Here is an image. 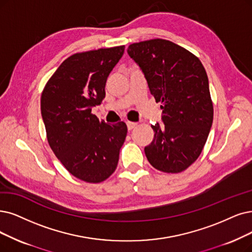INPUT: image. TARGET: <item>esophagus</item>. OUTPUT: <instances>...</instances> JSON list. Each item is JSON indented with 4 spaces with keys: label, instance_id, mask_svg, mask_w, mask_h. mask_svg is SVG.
<instances>
[{
    "label": "esophagus",
    "instance_id": "1",
    "mask_svg": "<svg viewBox=\"0 0 252 252\" xmlns=\"http://www.w3.org/2000/svg\"><path fill=\"white\" fill-rule=\"evenodd\" d=\"M136 123H134V122H127V128H128V130H132L133 128H135L136 127Z\"/></svg>",
    "mask_w": 252,
    "mask_h": 252
}]
</instances>
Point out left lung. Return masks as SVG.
Wrapping results in <instances>:
<instances>
[{
    "mask_svg": "<svg viewBox=\"0 0 252 252\" xmlns=\"http://www.w3.org/2000/svg\"><path fill=\"white\" fill-rule=\"evenodd\" d=\"M127 53L143 70L151 95L162 104L164 126L152 125L147 159L160 172H183L202 153L213 123L206 70L196 56L165 39L132 43Z\"/></svg>",
    "mask_w": 252,
    "mask_h": 252,
    "instance_id": "1",
    "label": "left lung"
}]
</instances>
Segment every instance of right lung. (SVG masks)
I'll use <instances>...</instances> for the list:
<instances>
[{
  "label": "right lung",
  "mask_w": 252,
  "mask_h": 252,
  "mask_svg": "<svg viewBox=\"0 0 252 252\" xmlns=\"http://www.w3.org/2000/svg\"><path fill=\"white\" fill-rule=\"evenodd\" d=\"M124 49L121 45L70 56L41 94L49 147L70 174L88 183L102 182L115 172L127 135L124 122L106 124L92 114L105 97L106 79Z\"/></svg>",
  "instance_id": "add662e5"
}]
</instances>
